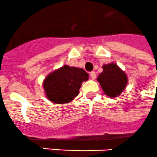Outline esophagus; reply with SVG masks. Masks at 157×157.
I'll list each match as a JSON object with an SVG mask.
<instances>
[{"label":"esophagus","mask_w":157,"mask_h":157,"mask_svg":"<svg viewBox=\"0 0 157 157\" xmlns=\"http://www.w3.org/2000/svg\"><path fill=\"white\" fill-rule=\"evenodd\" d=\"M96 76H97V75H96V72H90V77H91V79H93V80H94V79L96 78Z\"/></svg>","instance_id":"34e87169"}]
</instances>
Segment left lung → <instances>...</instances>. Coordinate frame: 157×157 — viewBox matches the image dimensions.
Wrapping results in <instances>:
<instances>
[{
	"label": "left lung",
	"mask_w": 157,
	"mask_h": 157,
	"mask_svg": "<svg viewBox=\"0 0 157 157\" xmlns=\"http://www.w3.org/2000/svg\"><path fill=\"white\" fill-rule=\"evenodd\" d=\"M103 72L97 76L101 89L109 97H119L127 87L128 79L125 72L116 63L103 64Z\"/></svg>",
	"instance_id": "1"
}]
</instances>
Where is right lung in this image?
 Masks as SVG:
<instances>
[{
  "instance_id": "1",
  "label": "right lung",
  "mask_w": 157,
  "mask_h": 157,
  "mask_svg": "<svg viewBox=\"0 0 157 157\" xmlns=\"http://www.w3.org/2000/svg\"><path fill=\"white\" fill-rule=\"evenodd\" d=\"M89 74L83 68L65 64L48 73L42 85L48 101L55 104L69 103L79 94L84 81L89 80Z\"/></svg>"
}]
</instances>
